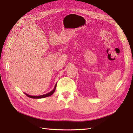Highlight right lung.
I'll use <instances>...</instances> for the list:
<instances>
[{
    "mask_svg": "<svg viewBox=\"0 0 133 133\" xmlns=\"http://www.w3.org/2000/svg\"><path fill=\"white\" fill-rule=\"evenodd\" d=\"M56 83L55 84L54 88V89L52 90V91H50V92L47 93V94H45L42 95H39V96L30 95L27 94H26V93H25V92H24V94H26L27 96V97H30L31 98H34V99H40V98H46V97H49V96H51V95H52L53 93L55 92V89H56Z\"/></svg>",
    "mask_w": 133,
    "mask_h": 133,
    "instance_id": "obj_1",
    "label": "right lung"
}]
</instances>
